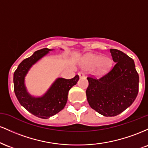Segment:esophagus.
<instances>
[{
  "instance_id": "esophagus-1",
  "label": "esophagus",
  "mask_w": 148,
  "mask_h": 148,
  "mask_svg": "<svg viewBox=\"0 0 148 148\" xmlns=\"http://www.w3.org/2000/svg\"><path fill=\"white\" fill-rule=\"evenodd\" d=\"M78 74H79V76L80 78H84V77H85V74H84V73L83 72H79V73H78Z\"/></svg>"
}]
</instances>
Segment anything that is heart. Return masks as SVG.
I'll return each mask as SVG.
<instances>
[{"instance_id": "obj_1", "label": "heart", "mask_w": 148, "mask_h": 148, "mask_svg": "<svg viewBox=\"0 0 148 148\" xmlns=\"http://www.w3.org/2000/svg\"><path fill=\"white\" fill-rule=\"evenodd\" d=\"M111 60L108 58H102L99 56L88 55L84 59V65L86 68L92 69L97 67L98 72H108L111 67Z\"/></svg>"}]
</instances>
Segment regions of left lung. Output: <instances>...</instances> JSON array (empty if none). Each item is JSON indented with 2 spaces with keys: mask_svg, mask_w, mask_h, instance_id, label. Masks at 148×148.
I'll return each mask as SVG.
<instances>
[{
  "mask_svg": "<svg viewBox=\"0 0 148 148\" xmlns=\"http://www.w3.org/2000/svg\"><path fill=\"white\" fill-rule=\"evenodd\" d=\"M110 52L115 62L100 78L88 76L86 97L92 108L106 117L118 115L134 102L138 92L139 76L133 59L118 49Z\"/></svg>",
  "mask_w": 148,
  "mask_h": 148,
  "instance_id": "1",
  "label": "left lung"
}]
</instances>
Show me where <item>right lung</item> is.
<instances>
[{
    "instance_id": "obj_1",
    "label": "right lung",
    "mask_w": 148,
    "mask_h": 148,
    "mask_svg": "<svg viewBox=\"0 0 148 148\" xmlns=\"http://www.w3.org/2000/svg\"><path fill=\"white\" fill-rule=\"evenodd\" d=\"M51 51L43 49L37 51L33 56L25 58L18 64L14 73V90L18 101L28 111L40 118L47 119L64 108L67 101L69 90L79 81V75L70 79L59 78L42 97L35 98L27 92L24 77L32 65Z\"/></svg>"
}]
</instances>
